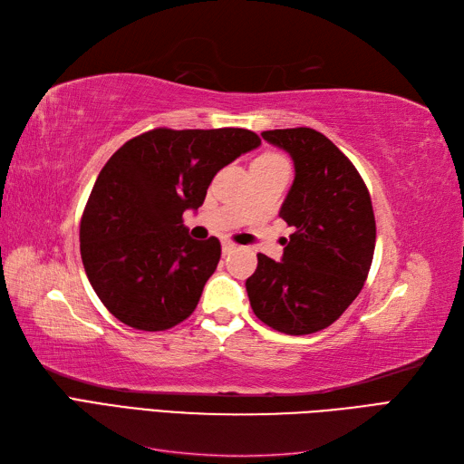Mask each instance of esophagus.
I'll return each mask as SVG.
<instances>
[{
    "label": "esophagus",
    "mask_w": 464,
    "mask_h": 464,
    "mask_svg": "<svg viewBox=\"0 0 464 464\" xmlns=\"http://www.w3.org/2000/svg\"><path fill=\"white\" fill-rule=\"evenodd\" d=\"M237 247V244L230 242V240H224L222 242V254H232V251Z\"/></svg>",
    "instance_id": "obj_1"
}]
</instances>
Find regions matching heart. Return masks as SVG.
Segmentation results:
<instances>
[{
	"label": "heart",
	"mask_w": 464,
	"mask_h": 464,
	"mask_svg": "<svg viewBox=\"0 0 464 464\" xmlns=\"http://www.w3.org/2000/svg\"><path fill=\"white\" fill-rule=\"evenodd\" d=\"M275 157H280V154H276V152H265V154H261L259 159H275Z\"/></svg>",
	"instance_id": "obj_1"
}]
</instances>
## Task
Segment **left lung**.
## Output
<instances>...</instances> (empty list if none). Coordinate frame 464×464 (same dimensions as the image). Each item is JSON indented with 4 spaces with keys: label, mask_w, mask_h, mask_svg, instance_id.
<instances>
[{
    "label": "left lung",
    "mask_w": 464,
    "mask_h": 464,
    "mask_svg": "<svg viewBox=\"0 0 464 464\" xmlns=\"http://www.w3.org/2000/svg\"><path fill=\"white\" fill-rule=\"evenodd\" d=\"M261 137L296 168L280 208L294 234L280 263L257 254L246 280L249 304L278 333L312 334L339 319L366 283L375 249L372 198L356 166L323 133L292 128Z\"/></svg>",
    "instance_id": "8db88e82"
}]
</instances>
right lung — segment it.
Listing matches in <instances>:
<instances>
[{
	"instance_id": "1",
	"label": "right lung",
	"mask_w": 464,
	"mask_h": 464,
	"mask_svg": "<svg viewBox=\"0 0 464 464\" xmlns=\"http://www.w3.org/2000/svg\"><path fill=\"white\" fill-rule=\"evenodd\" d=\"M261 145L242 128H157L130 139L98 174L81 218V259L106 310L139 331L188 319L220 261V242L191 240L215 174Z\"/></svg>"
}]
</instances>
